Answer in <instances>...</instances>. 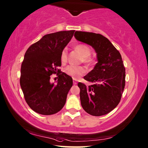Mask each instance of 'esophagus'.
Here are the masks:
<instances>
[{
    "label": "esophagus",
    "instance_id": "34e87169",
    "mask_svg": "<svg viewBox=\"0 0 148 148\" xmlns=\"http://www.w3.org/2000/svg\"><path fill=\"white\" fill-rule=\"evenodd\" d=\"M77 83V80L75 79H73V83H74V85H76Z\"/></svg>",
    "mask_w": 148,
    "mask_h": 148
}]
</instances>
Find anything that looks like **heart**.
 <instances>
[{
    "label": "heart",
    "instance_id": "1",
    "mask_svg": "<svg viewBox=\"0 0 148 148\" xmlns=\"http://www.w3.org/2000/svg\"><path fill=\"white\" fill-rule=\"evenodd\" d=\"M74 49L77 53H79L83 58V61L88 65H91L93 63V60L90 58L91 55L90 48L85 45L79 44L74 47ZM60 60L62 64H65L67 61V53L66 50H63L61 53ZM68 76L72 77L75 79H79L80 77L82 76L85 73L86 70L83 66H68L64 70Z\"/></svg>",
    "mask_w": 148,
    "mask_h": 148
}]
</instances>
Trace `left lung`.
<instances>
[{
  "label": "left lung",
  "mask_w": 148,
  "mask_h": 148,
  "mask_svg": "<svg viewBox=\"0 0 148 148\" xmlns=\"http://www.w3.org/2000/svg\"><path fill=\"white\" fill-rule=\"evenodd\" d=\"M77 41L92 47L98 63L84 79L92 83L88 87L78 83L83 109L90 115L102 116L112 111L121 100L125 87V71L120 52L101 34L76 31Z\"/></svg>",
  "instance_id": "obj_1"
}]
</instances>
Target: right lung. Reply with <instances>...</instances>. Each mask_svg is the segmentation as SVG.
Here are the masks:
<instances>
[{
  "label": "right lung",
  "instance_id": "right-lung-1",
  "mask_svg": "<svg viewBox=\"0 0 148 148\" xmlns=\"http://www.w3.org/2000/svg\"><path fill=\"white\" fill-rule=\"evenodd\" d=\"M74 30L47 34L26 50L21 65L20 85L29 107L37 113H57L65 106L72 78L58 68L61 53L73 36ZM57 73L54 84L50 76Z\"/></svg>",
  "mask_w": 148,
  "mask_h": 148
}]
</instances>
